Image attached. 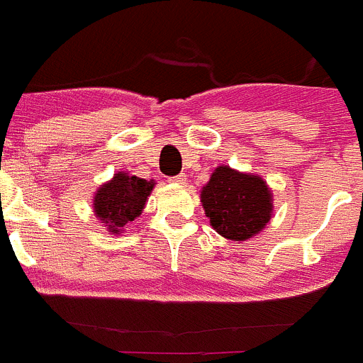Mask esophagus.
I'll return each mask as SVG.
<instances>
[{"mask_svg":"<svg viewBox=\"0 0 363 363\" xmlns=\"http://www.w3.org/2000/svg\"><path fill=\"white\" fill-rule=\"evenodd\" d=\"M170 182H172V184H179V186L186 184V175L179 174V175H175V177H170Z\"/></svg>","mask_w":363,"mask_h":363,"instance_id":"obj_1","label":"esophagus"}]
</instances>
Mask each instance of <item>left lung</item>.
I'll return each mask as SVG.
<instances>
[{
  "mask_svg": "<svg viewBox=\"0 0 363 363\" xmlns=\"http://www.w3.org/2000/svg\"><path fill=\"white\" fill-rule=\"evenodd\" d=\"M211 228L223 238L245 242L272 218V191L259 175L218 166L201 191Z\"/></svg>",
  "mask_w": 363,
  "mask_h": 363,
  "instance_id": "1",
  "label": "left lung"
}]
</instances>
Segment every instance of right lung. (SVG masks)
<instances>
[{
  "label": "right lung",
  "mask_w": 363,
  "mask_h": 363,
  "mask_svg": "<svg viewBox=\"0 0 363 363\" xmlns=\"http://www.w3.org/2000/svg\"><path fill=\"white\" fill-rule=\"evenodd\" d=\"M154 184V181H145L135 175L118 172L94 193V215L104 225H107L109 233L120 235L127 223L141 215Z\"/></svg>",
  "instance_id": "obj_1"
}]
</instances>
